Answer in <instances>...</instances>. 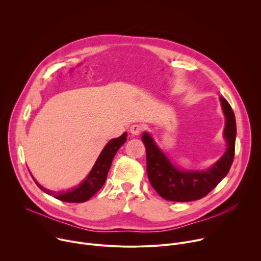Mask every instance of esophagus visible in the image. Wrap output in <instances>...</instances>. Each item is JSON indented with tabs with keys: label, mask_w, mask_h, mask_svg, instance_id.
<instances>
[{
	"label": "esophagus",
	"mask_w": 261,
	"mask_h": 261,
	"mask_svg": "<svg viewBox=\"0 0 261 261\" xmlns=\"http://www.w3.org/2000/svg\"><path fill=\"white\" fill-rule=\"evenodd\" d=\"M142 131V126L139 124H134L130 127V133L134 136H137L140 134V132Z\"/></svg>",
	"instance_id": "esophagus-1"
}]
</instances>
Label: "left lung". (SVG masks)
I'll return each instance as SVG.
<instances>
[{
    "mask_svg": "<svg viewBox=\"0 0 261 261\" xmlns=\"http://www.w3.org/2000/svg\"><path fill=\"white\" fill-rule=\"evenodd\" d=\"M225 117L223 136L226 151L211 167L203 170L177 168L158 146L152 135L143 132L141 139L146 151V171L153 188L166 200L186 202L198 200L207 195L226 176L234 158L237 124L229 103L220 97Z\"/></svg>",
    "mask_w": 261,
    "mask_h": 261,
    "instance_id": "left-lung-1",
    "label": "left lung"
}]
</instances>
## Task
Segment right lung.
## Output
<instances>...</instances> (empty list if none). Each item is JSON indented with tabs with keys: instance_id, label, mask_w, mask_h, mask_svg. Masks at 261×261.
<instances>
[{
	"instance_id": "obj_1",
	"label": "right lung",
	"mask_w": 261,
	"mask_h": 261,
	"mask_svg": "<svg viewBox=\"0 0 261 261\" xmlns=\"http://www.w3.org/2000/svg\"><path fill=\"white\" fill-rule=\"evenodd\" d=\"M127 133H123L120 137L114 138L108 141V143L104 146L102 152L100 153L97 161L95 162L93 168L91 169L88 176L75 188H71L67 191H51L48 190L37 181L32 175L33 179L37 184V186L46 194L53 195L55 198L65 201V202H85L92 198L104 185L107 173L111 166L114 157L116 156L119 148L126 142Z\"/></svg>"
}]
</instances>
